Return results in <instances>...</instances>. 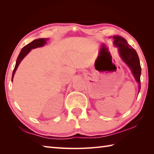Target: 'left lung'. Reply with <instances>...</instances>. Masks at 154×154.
I'll use <instances>...</instances> for the list:
<instances>
[{"label": "left lung", "mask_w": 154, "mask_h": 154, "mask_svg": "<svg viewBox=\"0 0 154 154\" xmlns=\"http://www.w3.org/2000/svg\"><path fill=\"white\" fill-rule=\"evenodd\" d=\"M112 38L114 39V45L118 47L119 53L122 60L131 68L133 76L138 84L139 92L140 90L141 66L138 54L123 37L114 35Z\"/></svg>", "instance_id": "8db88e82"}]
</instances>
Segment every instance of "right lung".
I'll return each mask as SVG.
<instances>
[{
	"label": "right lung",
	"instance_id": "right-lung-1",
	"mask_svg": "<svg viewBox=\"0 0 154 154\" xmlns=\"http://www.w3.org/2000/svg\"><path fill=\"white\" fill-rule=\"evenodd\" d=\"M48 39H47V38H41V39H35V40H33V42H31L30 43L28 44V45L23 47L21 51H20L19 55L18 57V59H17V60H16L14 69L13 72H12V82L13 78H14V76L15 72L17 69V68H18L20 63H21V61L22 60L23 58H24L27 55V54L29 53V51L32 49L37 48V47H43L47 43V41Z\"/></svg>",
	"mask_w": 154,
	"mask_h": 154
}]
</instances>
